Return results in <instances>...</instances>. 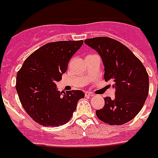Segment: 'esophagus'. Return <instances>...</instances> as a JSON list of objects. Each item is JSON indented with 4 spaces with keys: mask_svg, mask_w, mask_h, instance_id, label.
Returning <instances> with one entry per match:
<instances>
[{
    "mask_svg": "<svg viewBox=\"0 0 158 158\" xmlns=\"http://www.w3.org/2000/svg\"><path fill=\"white\" fill-rule=\"evenodd\" d=\"M85 96H86V97H93V96H94V94H93V93H92V92H85Z\"/></svg>",
    "mask_w": 158,
    "mask_h": 158,
    "instance_id": "esophagus-1",
    "label": "esophagus"
}]
</instances>
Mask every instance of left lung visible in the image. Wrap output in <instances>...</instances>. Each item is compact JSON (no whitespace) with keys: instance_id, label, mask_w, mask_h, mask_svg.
<instances>
[{"instance_id":"1","label":"left lung","mask_w":158,"mask_h":158,"mask_svg":"<svg viewBox=\"0 0 158 158\" xmlns=\"http://www.w3.org/2000/svg\"><path fill=\"white\" fill-rule=\"evenodd\" d=\"M101 56L106 81L114 82L115 97H105V106L97 110L101 121L110 125H123L141 110L148 94V75L142 62L127 47L110 37L84 40Z\"/></svg>"}]
</instances>
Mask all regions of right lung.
<instances>
[{
  "label": "right lung",
  "mask_w": 158,
  "mask_h": 158,
  "mask_svg": "<svg viewBox=\"0 0 158 158\" xmlns=\"http://www.w3.org/2000/svg\"><path fill=\"white\" fill-rule=\"evenodd\" d=\"M83 43V40H66L46 44L26 59L19 70L16 90L19 100L37 123L44 127L66 124L79 100L84 97L82 91L59 92L56 86Z\"/></svg>",
  "instance_id": "obj_1"
}]
</instances>
